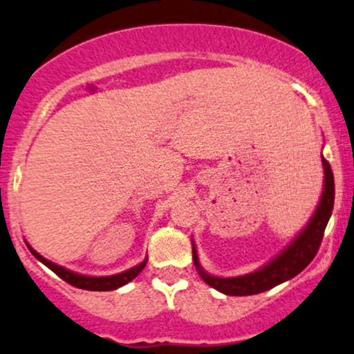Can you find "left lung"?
Returning a JSON list of instances; mask_svg holds the SVG:
<instances>
[{"mask_svg":"<svg viewBox=\"0 0 354 354\" xmlns=\"http://www.w3.org/2000/svg\"><path fill=\"white\" fill-rule=\"evenodd\" d=\"M324 167V192L317 205L316 214L313 216L311 222L306 225V229L296 241L289 245L283 254L276 257L272 263L264 266L259 271L245 274L239 277H216L204 272L201 269L197 259L196 248H192V259L196 264L198 274L210 288L224 292L227 296H251L272 289L274 286L284 283L299 274L303 269L315 259L321 241H323L324 229H326L329 217H331L333 205H335V177H333L331 165L326 158H323Z\"/></svg>","mask_w":354,"mask_h":354,"instance_id":"8db88e82","label":"left lung"}]
</instances>
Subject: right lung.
Instances as JSON below:
<instances>
[{"mask_svg": "<svg viewBox=\"0 0 354 354\" xmlns=\"http://www.w3.org/2000/svg\"><path fill=\"white\" fill-rule=\"evenodd\" d=\"M30 248V245H28ZM31 254H33L35 257H37L38 261H41L43 264L46 266V268H50L51 271L57 274L58 277H62L63 281H66V283L75 286V288H80V289H86V291H113V289L117 288H122V286H125L127 283H130V281L133 279V277H137L138 274H140L142 269L145 268L147 261H144L142 264L135 266V268L129 269V271L125 272H120V274H115V276H106V277H90V276H82V274H77V272H71L68 269L65 268H59V266L50 263V261H46L45 257H41L37 251H33V249L30 248Z\"/></svg>", "mask_w": 354, "mask_h": 354, "instance_id": "1", "label": "right lung"}]
</instances>
